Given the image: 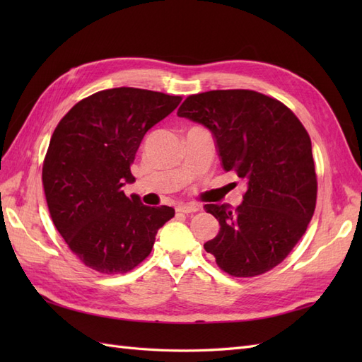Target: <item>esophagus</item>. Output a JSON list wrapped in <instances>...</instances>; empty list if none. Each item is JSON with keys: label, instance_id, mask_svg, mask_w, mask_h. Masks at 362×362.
Returning <instances> with one entry per match:
<instances>
[{"label": "esophagus", "instance_id": "34e87169", "mask_svg": "<svg viewBox=\"0 0 362 362\" xmlns=\"http://www.w3.org/2000/svg\"><path fill=\"white\" fill-rule=\"evenodd\" d=\"M199 210V205L198 204H180L177 206V211L178 213H184V214H189V213H196Z\"/></svg>", "mask_w": 362, "mask_h": 362}]
</instances>
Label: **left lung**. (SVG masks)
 I'll return each mask as SVG.
<instances>
[{"label": "left lung", "mask_w": 362, "mask_h": 362, "mask_svg": "<svg viewBox=\"0 0 362 362\" xmlns=\"http://www.w3.org/2000/svg\"><path fill=\"white\" fill-rule=\"evenodd\" d=\"M177 115L210 129L223 169L247 185L235 210L228 204L205 205L221 225L205 250L237 278L276 267L315 210L317 178L305 127L275 98L243 89L190 95Z\"/></svg>", "instance_id": "8db88e82"}]
</instances>
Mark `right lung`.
Returning <instances> with one entry per match:
<instances>
[{
    "mask_svg": "<svg viewBox=\"0 0 362 362\" xmlns=\"http://www.w3.org/2000/svg\"><path fill=\"white\" fill-rule=\"evenodd\" d=\"M181 96L134 87L96 92L76 103L54 129L42 169L57 231L87 267L115 275L139 266L172 206H148L122 187L148 129L169 116Z\"/></svg>",
    "mask_w": 362,
    "mask_h": 362,
    "instance_id": "add662e5",
    "label": "right lung"
}]
</instances>
